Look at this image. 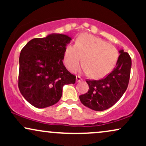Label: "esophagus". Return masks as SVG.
<instances>
[{
	"label": "esophagus",
	"mask_w": 146,
	"mask_h": 146,
	"mask_svg": "<svg viewBox=\"0 0 146 146\" xmlns=\"http://www.w3.org/2000/svg\"><path fill=\"white\" fill-rule=\"evenodd\" d=\"M82 80H83V79L80 76H79V75H78V76L76 77V82H78L82 81Z\"/></svg>",
	"instance_id": "obj_1"
}]
</instances>
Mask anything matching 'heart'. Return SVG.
Instances as JSON below:
<instances>
[{
    "mask_svg": "<svg viewBox=\"0 0 146 146\" xmlns=\"http://www.w3.org/2000/svg\"><path fill=\"white\" fill-rule=\"evenodd\" d=\"M84 71L93 78H102L113 70L118 59V51L113 44L100 38L84 33L77 39L75 45L65 50L64 62L71 72H76L82 64Z\"/></svg>",
    "mask_w": 146,
    "mask_h": 146,
    "instance_id": "b5f03b06",
    "label": "heart"
}]
</instances>
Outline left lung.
Returning a JSON list of instances; mask_svg holds the SVG:
<instances>
[{"instance_id":"left-lung-1","label":"left lung","mask_w":146,"mask_h":146,"mask_svg":"<svg viewBox=\"0 0 146 146\" xmlns=\"http://www.w3.org/2000/svg\"><path fill=\"white\" fill-rule=\"evenodd\" d=\"M116 66L104 78L86 80L89 90L80 96L85 106L96 111L108 109L121 98L128 88L130 76L131 58L123 50L119 51Z\"/></svg>"}]
</instances>
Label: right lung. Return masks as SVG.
I'll list each match as a JSON object with an SVG mask.
<instances>
[{"instance_id": "obj_1", "label": "right lung", "mask_w": 146, "mask_h": 146, "mask_svg": "<svg viewBox=\"0 0 146 146\" xmlns=\"http://www.w3.org/2000/svg\"><path fill=\"white\" fill-rule=\"evenodd\" d=\"M71 40L66 35L53 33L33 38L22 48L18 88L33 106L43 108L54 105L61 98L64 85L75 84L76 77L62 62Z\"/></svg>"}]
</instances>
